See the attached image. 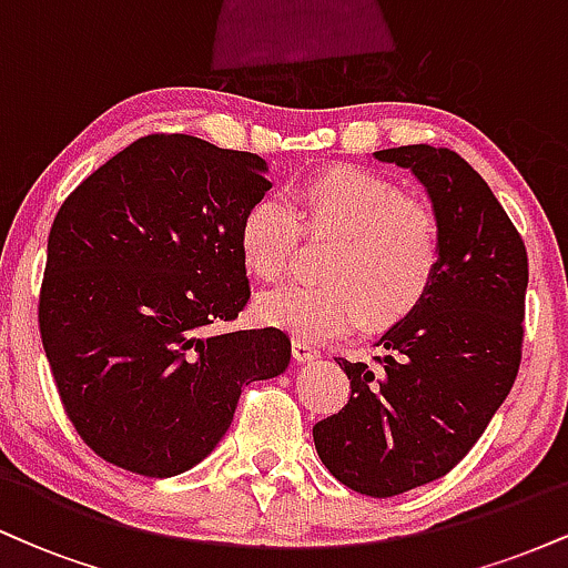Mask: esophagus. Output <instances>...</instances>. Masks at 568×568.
Masks as SVG:
<instances>
[{"instance_id":"1","label":"esophagus","mask_w":568,"mask_h":568,"mask_svg":"<svg viewBox=\"0 0 568 568\" xmlns=\"http://www.w3.org/2000/svg\"><path fill=\"white\" fill-rule=\"evenodd\" d=\"M293 357H296L298 363H312V361H317V357H321V349L315 347V344H310L306 342V338H293Z\"/></svg>"}]
</instances>
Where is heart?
<instances>
[{
    "instance_id": "obj_1",
    "label": "heart",
    "mask_w": 568,
    "mask_h": 568,
    "mask_svg": "<svg viewBox=\"0 0 568 568\" xmlns=\"http://www.w3.org/2000/svg\"><path fill=\"white\" fill-rule=\"evenodd\" d=\"M331 240L323 283L288 285L258 296L256 317L304 338H334L363 321L393 328L427 298L443 258L440 224L400 184L357 165H331L288 189V205L262 197L237 226L247 275L275 283L298 240Z\"/></svg>"
}]
</instances>
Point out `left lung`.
I'll return each mask as SVG.
<instances>
[{
	"instance_id": "1",
	"label": "left lung",
	"mask_w": 568,
	"mask_h": 568,
	"mask_svg": "<svg viewBox=\"0 0 568 568\" xmlns=\"http://www.w3.org/2000/svg\"><path fill=\"white\" fill-rule=\"evenodd\" d=\"M427 189L443 258L427 298L384 334L368 363L336 357L349 400L312 427L336 480L395 497L452 473L510 393L524 347L529 258L488 184L452 149L374 152Z\"/></svg>"
}]
</instances>
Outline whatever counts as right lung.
Masks as SVG:
<instances>
[{
    "label": "right lung",
    "instance_id": "right-lung-1",
    "mask_svg": "<svg viewBox=\"0 0 568 568\" xmlns=\"http://www.w3.org/2000/svg\"><path fill=\"white\" fill-rule=\"evenodd\" d=\"M258 154L184 133L133 141L63 200L48 237L39 334L80 438L171 478L216 448L240 393L280 376V328L207 334L251 298L237 247L272 184Z\"/></svg>",
    "mask_w": 568,
    "mask_h": 568
}]
</instances>
